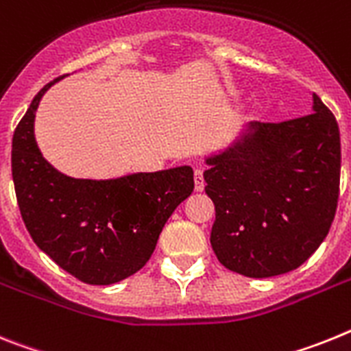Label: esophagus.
<instances>
[{"instance_id": "obj_1", "label": "esophagus", "mask_w": 351, "mask_h": 351, "mask_svg": "<svg viewBox=\"0 0 351 351\" xmlns=\"http://www.w3.org/2000/svg\"><path fill=\"white\" fill-rule=\"evenodd\" d=\"M194 189H196L197 193H201L205 189V178H203V169L201 167H197L196 171H194Z\"/></svg>"}]
</instances>
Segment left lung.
<instances>
[{"label": "left lung", "instance_id": "1", "mask_svg": "<svg viewBox=\"0 0 351 351\" xmlns=\"http://www.w3.org/2000/svg\"><path fill=\"white\" fill-rule=\"evenodd\" d=\"M206 164L205 193L215 205L210 243L231 272H291L325 240L339 197L341 139L316 93L311 114L256 121Z\"/></svg>", "mask_w": 351, "mask_h": 351}]
</instances>
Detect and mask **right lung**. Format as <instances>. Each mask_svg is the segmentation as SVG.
Here are the masks:
<instances>
[{
	"instance_id": "obj_1",
	"label": "right lung",
	"mask_w": 351,
	"mask_h": 351,
	"mask_svg": "<svg viewBox=\"0 0 351 351\" xmlns=\"http://www.w3.org/2000/svg\"><path fill=\"white\" fill-rule=\"evenodd\" d=\"M45 84L12 141V178L33 242L86 285H112L141 270L176 206L194 189L193 167L134 173L114 180L72 178L42 157L33 121Z\"/></svg>"
}]
</instances>
